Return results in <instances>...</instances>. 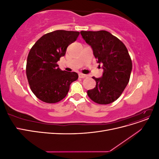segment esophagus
I'll return each instance as SVG.
<instances>
[{"label": "esophagus", "instance_id": "34e87169", "mask_svg": "<svg viewBox=\"0 0 159 159\" xmlns=\"http://www.w3.org/2000/svg\"><path fill=\"white\" fill-rule=\"evenodd\" d=\"M86 77H87V75H85L83 74H79V78H85Z\"/></svg>", "mask_w": 159, "mask_h": 159}]
</instances>
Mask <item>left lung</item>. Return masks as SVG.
<instances>
[{"label":"left lung","instance_id":"obj_1","mask_svg":"<svg viewBox=\"0 0 159 159\" xmlns=\"http://www.w3.org/2000/svg\"><path fill=\"white\" fill-rule=\"evenodd\" d=\"M93 55L104 70L102 78L95 80V88L88 91L96 103L107 105L116 101L127 85L132 70V61L126 46L119 38L105 30L81 31Z\"/></svg>","mask_w":159,"mask_h":159}]
</instances>
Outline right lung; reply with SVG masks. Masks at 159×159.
<instances>
[{
	"instance_id": "add662e5",
	"label": "right lung",
	"mask_w": 159,
	"mask_h": 159,
	"mask_svg": "<svg viewBox=\"0 0 159 159\" xmlns=\"http://www.w3.org/2000/svg\"><path fill=\"white\" fill-rule=\"evenodd\" d=\"M79 34V32L67 30L47 33L30 49L26 62L27 79L33 93L42 102H60L68 94L70 84L78 80L76 72L61 70L57 61Z\"/></svg>"
}]
</instances>
